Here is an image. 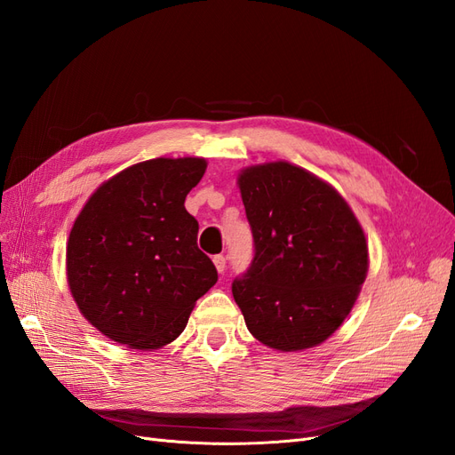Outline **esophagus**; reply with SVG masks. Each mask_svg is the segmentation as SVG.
Returning <instances> with one entry per match:
<instances>
[{
	"mask_svg": "<svg viewBox=\"0 0 455 455\" xmlns=\"http://www.w3.org/2000/svg\"><path fill=\"white\" fill-rule=\"evenodd\" d=\"M212 261H214V266H216L218 273H224V271H226V256L218 254V256L212 258Z\"/></svg>",
	"mask_w": 455,
	"mask_h": 455,
	"instance_id": "1",
	"label": "esophagus"
}]
</instances>
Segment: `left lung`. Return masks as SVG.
<instances>
[{
	"label": "left lung",
	"mask_w": 455,
	"mask_h": 455,
	"mask_svg": "<svg viewBox=\"0 0 455 455\" xmlns=\"http://www.w3.org/2000/svg\"><path fill=\"white\" fill-rule=\"evenodd\" d=\"M237 182L254 237L252 264L231 284L246 328L279 351L319 346L366 279L359 220L332 186L286 161L244 169Z\"/></svg>",
	"instance_id": "obj_1"
}]
</instances>
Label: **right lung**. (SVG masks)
I'll list each match as a JSON object with an SVG mask.
<instances>
[{
  "label": "right lung",
  "instance_id": "right-lung-1",
  "mask_svg": "<svg viewBox=\"0 0 455 455\" xmlns=\"http://www.w3.org/2000/svg\"><path fill=\"white\" fill-rule=\"evenodd\" d=\"M204 171L201 157L136 163L96 189L76 218L68 284L109 339L132 349L167 346L216 284L218 271L197 246V220L184 206Z\"/></svg>",
  "mask_w": 455,
  "mask_h": 455
}]
</instances>
